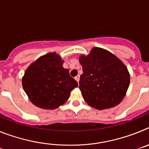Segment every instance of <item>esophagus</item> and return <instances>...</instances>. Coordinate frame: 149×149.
I'll return each instance as SVG.
<instances>
[{
    "label": "esophagus",
    "instance_id": "obj_1",
    "mask_svg": "<svg viewBox=\"0 0 149 149\" xmlns=\"http://www.w3.org/2000/svg\"><path fill=\"white\" fill-rule=\"evenodd\" d=\"M74 79H75L76 81H77V83H79V81H80V75L76 76V77H74Z\"/></svg>",
    "mask_w": 149,
    "mask_h": 149
}]
</instances>
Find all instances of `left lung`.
<instances>
[{
	"label": "left lung",
	"instance_id": "1",
	"mask_svg": "<svg viewBox=\"0 0 149 149\" xmlns=\"http://www.w3.org/2000/svg\"><path fill=\"white\" fill-rule=\"evenodd\" d=\"M79 60L83 68L79 89L86 103L97 110L119 104L130 84V74L124 63L101 48H93Z\"/></svg>",
	"mask_w": 149,
	"mask_h": 149
}]
</instances>
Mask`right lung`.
<instances>
[{"instance_id": "right-lung-1", "label": "right lung", "mask_w": 149, "mask_h": 149, "mask_svg": "<svg viewBox=\"0 0 149 149\" xmlns=\"http://www.w3.org/2000/svg\"><path fill=\"white\" fill-rule=\"evenodd\" d=\"M63 64L61 57L54 52L40 56L27 68L22 86L34 105L47 110L57 108L66 102L71 91L78 86Z\"/></svg>"}]
</instances>
